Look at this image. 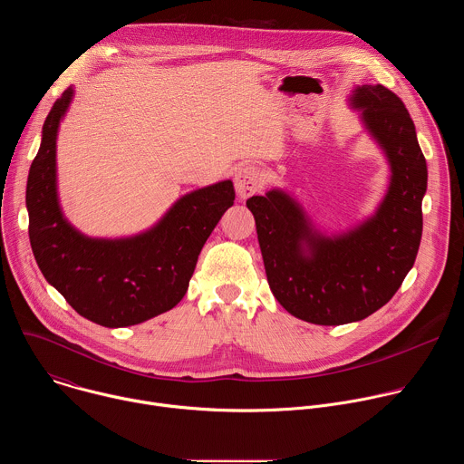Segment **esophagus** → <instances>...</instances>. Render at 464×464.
Here are the masks:
<instances>
[{"mask_svg":"<svg viewBox=\"0 0 464 464\" xmlns=\"http://www.w3.org/2000/svg\"><path fill=\"white\" fill-rule=\"evenodd\" d=\"M262 185V176L256 167L242 165L235 174V188L240 200H246L251 194H255Z\"/></svg>","mask_w":464,"mask_h":464,"instance_id":"34e87169","label":"esophagus"}]
</instances>
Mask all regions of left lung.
Instances as JSON below:
<instances>
[{
    "label": "left lung",
    "mask_w": 464,
    "mask_h": 464,
    "mask_svg": "<svg viewBox=\"0 0 464 464\" xmlns=\"http://www.w3.org/2000/svg\"><path fill=\"white\" fill-rule=\"evenodd\" d=\"M349 106L360 111L391 172L371 217L326 233L285 188L246 202L270 290L292 315L314 324L362 321L389 303L413 268L422 237L428 167L410 111L382 84L356 86Z\"/></svg>",
    "instance_id": "8db88e82"
}]
</instances>
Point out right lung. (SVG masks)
<instances>
[{
    "label": "right lung",
    "mask_w": 464,
    "mask_h": 464,
    "mask_svg": "<svg viewBox=\"0 0 464 464\" xmlns=\"http://www.w3.org/2000/svg\"><path fill=\"white\" fill-rule=\"evenodd\" d=\"M75 90L53 104L38 154L29 169L25 204L29 238L40 272L82 317L130 326L174 308L211 231L233 206L235 188L224 179L190 190L149 229L121 238L81 233L63 217L56 181V140Z\"/></svg>",
    "instance_id": "obj_1"
}]
</instances>
